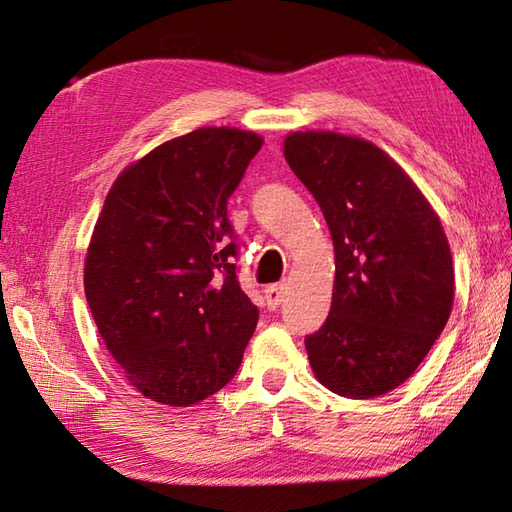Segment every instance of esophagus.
I'll use <instances>...</instances> for the list:
<instances>
[{
    "mask_svg": "<svg viewBox=\"0 0 512 512\" xmlns=\"http://www.w3.org/2000/svg\"><path fill=\"white\" fill-rule=\"evenodd\" d=\"M264 297H266L268 308L275 310V308L281 306V301L286 299V286H281V284L279 286H268L264 290Z\"/></svg>",
    "mask_w": 512,
    "mask_h": 512,
    "instance_id": "1",
    "label": "esophagus"
}]
</instances>
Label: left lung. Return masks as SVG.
Returning <instances> with one entry per match:
<instances>
[{
    "instance_id": "left-lung-1",
    "label": "left lung",
    "mask_w": 512,
    "mask_h": 512,
    "mask_svg": "<svg viewBox=\"0 0 512 512\" xmlns=\"http://www.w3.org/2000/svg\"><path fill=\"white\" fill-rule=\"evenodd\" d=\"M284 156L328 222L332 308L306 336L314 376L345 398H376L416 372L453 306L440 217L383 149L334 132H295Z\"/></svg>"
}]
</instances>
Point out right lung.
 I'll return each mask as SVG.
<instances>
[{"label":"right lung","mask_w":512,"mask_h":512,"mask_svg":"<svg viewBox=\"0 0 512 512\" xmlns=\"http://www.w3.org/2000/svg\"><path fill=\"white\" fill-rule=\"evenodd\" d=\"M262 136L200 127L149 151L107 193L85 297L140 394L189 407L231 383L259 310L239 288L226 204Z\"/></svg>","instance_id":"1"}]
</instances>
